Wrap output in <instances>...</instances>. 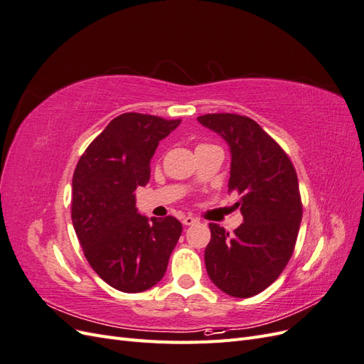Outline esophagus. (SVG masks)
<instances>
[{
    "instance_id": "1",
    "label": "esophagus",
    "mask_w": 364,
    "mask_h": 364,
    "mask_svg": "<svg viewBox=\"0 0 364 364\" xmlns=\"http://www.w3.org/2000/svg\"><path fill=\"white\" fill-rule=\"evenodd\" d=\"M182 223H183L185 226H191V225H196V223H199V220H197V218H194V217H191V215H186V217H183V220H182Z\"/></svg>"
}]
</instances>
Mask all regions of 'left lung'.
Here are the masks:
<instances>
[{"mask_svg":"<svg viewBox=\"0 0 364 364\" xmlns=\"http://www.w3.org/2000/svg\"><path fill=\"white\" fill-rule=\"evenodd\" d=\"M197 121L228 142V186L241 196L235 205L245 220L234 235L209 225L206 272L229 296H255L277 281L293 255L302 220L296 170L278 142L249 117L206 114Z\"/></svg>","mask_w":364,"mask_h":364,"instance_id":"8db88e82","label":"left lung"}]
</instances>
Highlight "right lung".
Wrapping results in <instances>:
<instances>
[{
  "mask_svg": "<svg viewBox=\"0 0 364 364\" xmlns=\"http://www.w3.org/2000/svg\"><path fill=\"white\" fill-rule=\"evenodd\" d=\"M181 119L127 112L114 118L80 156L73 176L71 218L83 253L111 287L139 293L165 274L182 225L141 215L135 190L150 179L159 141Z\"/></svg>",
  "mask_w": 364,
  "mask_h": 364,
  "instance_id": "add662e5",
  "label": "right lung"
}]
</instances>
